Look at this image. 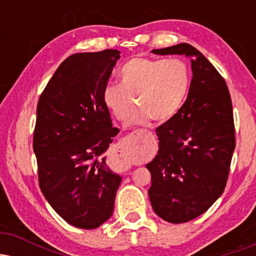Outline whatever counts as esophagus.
<instances>
[{"mask_svg": "<svg viewBox=\"0 0 256 256\" xmlns=\"http://www.w3.org/2000/svg\"><path fill=\"white\" fill-rule=\"evenodd\" d=\"M149 134V131L148 130H136V131H134V134H132L140 136V134Z\"/></svg>", "mask_w": 256, "mask_h": 256, "instance_id": "1", "label": "esophagus"}]
</instances>
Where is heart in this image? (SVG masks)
<instances>
[{"label": "heart", "instance_id": "1", "mask_svg": "<svg viewBox=\"0 0 256 256\" xmlns=\"http://www.w3.org/2000/svg\"><path fill=\"white\" fill-rule=\"evenodd\" d=\"M120 85L110 84L104 91V102L116 120L128 119L130 125H146L170 120L180 110L190 88L192 73L182 58H134L119 71Z\"/></svg>", "mask_w": 256, "mask_h": 256}]
</instances>
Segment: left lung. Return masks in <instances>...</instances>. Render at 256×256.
<instances>
[{"label": "left lung", "mask_w": 256, "mask_h": 256, "mask_svg": "<svg viewBox=\"0 0 256 256\" xmlns=\"http://www.w3.org/2000/svg\"><path fill=\"white\" fill-rule=\"evenodd\" d=\"M152 52L192 58L186 101L156 128L158 150L146 165L152 210L166 222L182 224L204 213L226 186L236 146L231 96L216 67L190 44Z\"/></svg>", "instance_id": "obj_1"}]
</instances>
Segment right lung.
Returning a JSON list of instances; mask_svg holds the SVG:
<instances>
[{
  "mask_svg": "<svg viewBox=\"0 0 256 256\" xmlns=\"http://www.w3.org/2000/svg\"><path fill=\"white\" fill-rule=\"evenodd\" d=\"M120 52H79L58 66L38 100L34 132L38 182L64 220L98 228L113 214L122 177L102 158L118 134L104 91Z\"/></svg>",
  "mask_w": 256,
  "mask_h": 256,
  "instance_id": "add662e5",
  "label": "right lung"
}]
</instances>
